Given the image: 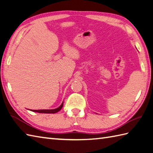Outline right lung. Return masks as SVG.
I'll return each instance as SVG.
<instances>
[{"mask_svg":"<svg viewBox=\"0 0 153 153\" xmlns=\"http://www.w3.org/2000/svg\"><path fill=\"white\" fill-rule=\"evenodd\" d=\"M63 105H64V102L62 103V105L59 106L57 108L55 109H51V110H32V111H35V112H38V113H44V114H55L58 112L59 110H60L62 107Z\"/></svg>","mask_w":153,"mask_h":153,"instance_id":"1","label":"right lung"}]
</instances>
